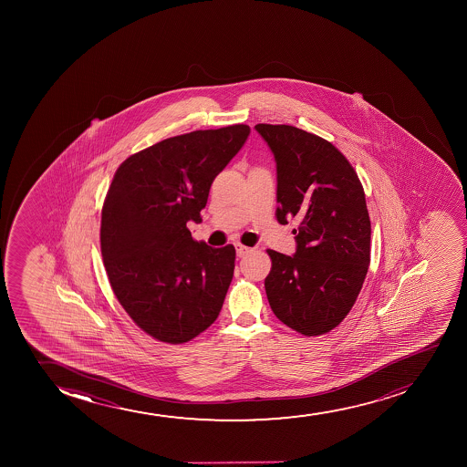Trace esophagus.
Listing matches in <instances>:
<instances>
[{"instance_id": "obj_1", "label": "esophagus", "mask_w": 467, "mask_h": 467, "mask_svg": "<svg viewBox=\"0 0 467 467\" xmlns=\"http://www.w3.org/2000/svg\"><path fill=\"white\" fill-rule=\"evenodd\" d=\"M235 247L236 255H238V257H246L247 254L253 251L251 247L244 246V244H242V243H236Z\"/></svg>"}]
</instances>
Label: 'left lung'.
<instances>
[{
	"instance_id": "1",
	"label": "left lung",
	"mask_w": 467,
	"mask_h": 467,
	"mask_svg": "<svg viewBox=\"0 0 467 467\" xmlns=\"http://www.w3.org/2000/svg\"><path fill=\"white\" fill-rule=\"evenodd\" d=\"M277 163L275 218H297L293 257L268 249L265 290L274 315L306 337L343 322L370 263L365 190L343 152L327 140L288 124L255 126Z\"/></svg>"
}]
</instances>
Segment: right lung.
<instances>
[{
    "label": "right lung",
    "instance_id": "1",
    "mask_svg": "<svg viewBox=\"0 0 467 467\" xmlns=\"http://www.w3.org/2000/svg\"><path fill=\"white\" fill-rule=\"evenodd\" d=\"M247 124L161 140L119 165L101 212V254L130 319L167 344L188 343L220 315L235 247L193 240L210 187L246 141Z\"/></svg>",
    "mask_w": 467,
    "mask_h": 467
}]
</instances>
